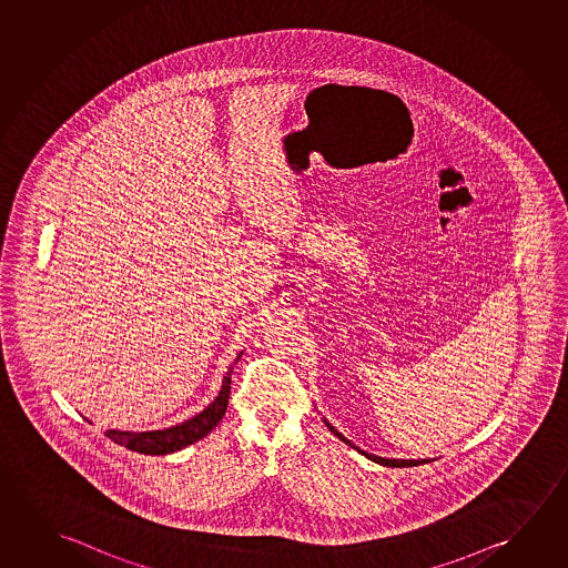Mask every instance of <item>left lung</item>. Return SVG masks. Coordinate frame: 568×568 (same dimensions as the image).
<instances>
[{"label":"left lung","instance_id":"left-lung-1","mask_svg":"<svg viewBox=\"0 0 568 568\" xmlns=\"http://www.w3.org/2000/svg\"><path fill=\"white\" fill-rule=\"evenodd\" d=\"M323 420L324 425L328 427V430H331L334 437L341 438L342 443H346V445L352 446L354 450H358L359 454H364L367 460H372V463L379 464V466H389V468H409V466H420V464L430 463V458H428V460L427 458H425V460H403V458H384V456H376V454L366 453V450H362V448H358V446L352 445V440H348V438L344 437L342 433H338L336 428L332 427L328 420Z\"/></svg>","mask_w":568,"mask_h":568}]
</instances>
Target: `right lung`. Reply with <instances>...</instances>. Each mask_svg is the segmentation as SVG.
<instances>
[{
  "label": "right lung",
  "mask_w": 568,
  "mask_h": 568,
  "mask_svg": "<svg viewBox=\"0 0 568 568\" xmlns=\"http://www.w3.org/2000/svg\"><path fill=\"white\" fill-rule=\"evenodd\" d=\"M244 352L237 354L234 364L240 362ZM234 364L227 367L226 376L222 379L219 395L209 407H204L201 413H196L191 419L183 420L173 427L159 428V430H115L110 428L105 430V437L114 440L115 445L125 446L133 453L151 454V456H163V454H173L176 450H183L192 443H199L201 438L206 437L214 430L222 417L226 415L227 399H230V384H232V369Z\"/></svg>",
  "instance_id": "add662e5"
}]
</instances>
